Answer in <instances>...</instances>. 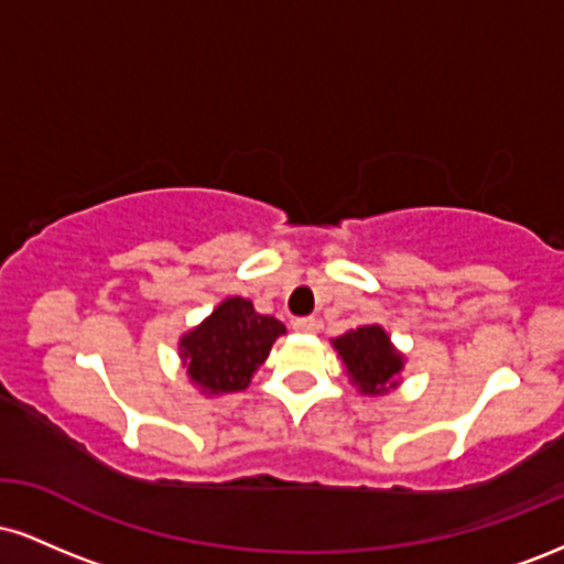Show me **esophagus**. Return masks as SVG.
Instances as JSON below:
<instances>
[{"label": "esophagus", "instance_id": "obj_1", "mask_svg": "<svg viewBox=\"0 0 564 564\" xmlns=\"http://www.w3.org/2000/svg\"><path fill=\"white\" fill-rule=\"evenodd\" d=\"M291 326H294V332H300V334H315V332H318V321H315V318H296L294 323H291Z\"/></svg>", "mask_w": 564, "mask_h": 564}]
</instances>
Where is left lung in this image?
<instances>
[{"label": "left lung", "instance_id": "8db88e82", "mask_svg": "<svg viewBox=\"0 0 564 564\" xmlns=\"http://www.w3.org/2000/svg\"><path fill=\"white\" fill-rule=\"evenodd\" d=\"M339 352L349 381L364 394H387L398 387L403 371V355L392 347L390 336L381 326H358L332 341Z\"/></svg>", "mask_w": 564, "mask_h": 564}]
</instances>
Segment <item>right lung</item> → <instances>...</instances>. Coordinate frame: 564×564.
I'll return each instance as SVG.
<instances>
[{
	"label": "right lung",
	"mask_w": 564,
	"mask_h": 564,
	"mask_svg": "<svg viewBox=\"0 0 564 564\" xmlns=\"http://www.w3.org/2000/svg\"><path fill=\"white\" fill-rule=\"evenodd\" d=\"M281 334H286L281 321L260 315L243 296H228L209 318L180 339V358L204 394L241 392Z\"/></svg>",
	"instance_id": "obj_1"
}]
</instances>
